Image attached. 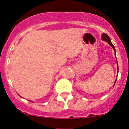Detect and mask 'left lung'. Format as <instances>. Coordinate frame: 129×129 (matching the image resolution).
<instances>
[{
    "label": "left lung",
    "mask_w": 129,
    "mask_h": 129,
    "mask_svg": "<svg viewBox=\"0 0 129 129\" xmlns=\"http://www.w3.org/2000/svg\"><path fill=\"white\" fill-rule=\"evenodd\" d=\"M102 40H105V41L108 42V43H109V45H110V46H111V47H112V48H113V49L114 50V51L115 52V48H114V46L112 45V43H111V39H110V37H109L107 35V34H105V33H103V34H102ZM117 68H118V62H117ZM116 80H117V79H116ZM115 81H116V80H115ZM114 85H115V84H114Z\"/></svg>",
    "instance_id": "8db88e82"
}]
</instances>
